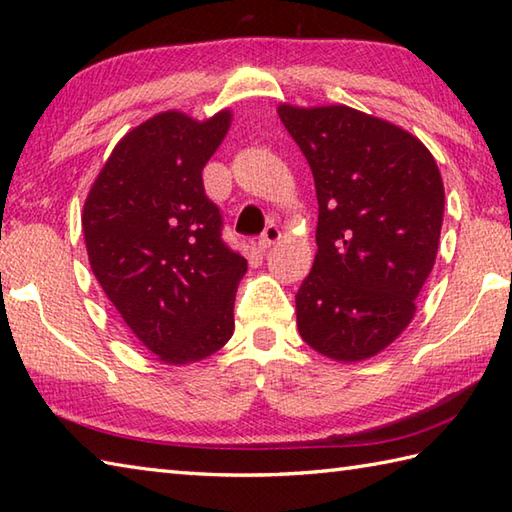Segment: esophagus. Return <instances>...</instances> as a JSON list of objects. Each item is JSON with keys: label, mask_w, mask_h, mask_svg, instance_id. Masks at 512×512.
I'll use <instances>...</instances> for the list:
<instances>
[{"label": "esophagus", "mask_w": 512, "mask_h": 512, "mask_svg": "<svg viewBox=\"0 0 512 512\" xmlns=\"http://www.w3.org/2000/svg\"><path fill=\"white\" fill-rule=\"evenodd\" d=\"M279 237H281V231L279 228L275 226V224H270V226H266V231L262 233V237H259V248L262 250H266V248H270L273 244H277L279 242Z\"/></svg>", "instance_id": "1"}]
</instances>
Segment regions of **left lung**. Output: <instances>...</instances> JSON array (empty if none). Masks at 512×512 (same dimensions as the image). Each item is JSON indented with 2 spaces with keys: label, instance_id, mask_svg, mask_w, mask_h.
Segmentation results:
<instances>
[{
  "label": "left lung",
  "instance_id": "1",
  "mask_svg": "<svg viewBox=\"0 0 512 512\" xmlns=\"http://www.w3.org/2000/svg\"><path fill=\"white\" fill-rule=\"evenodd\" d=\"M319 200L317 255L297 328L312 350L354 363L394 343L436 264L444 184L431 151L405 129L347 105H279Z\"/></svg>",
  "mask_w": 512,
  "mask_h": 512
}]
</instances>
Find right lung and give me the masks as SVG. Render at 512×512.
Listing matches in <instances>:
<instances>
[{"instance_id":"add662e5","label":"right lung","mask_w":512,"mask_h":512,"mask_svg":"<svg viewBox=\"0 0 512 512\" xmlns=\"http://www.w3.org/2000/svg\"><path fill=\"white\" fill-rule=\"evenodd\" d=\"M233 114L169 110L125 134L83 206L94 277L127 328L169 365L202 361L231 339L246 259L222 242L202 169Z\"/></svg>"}]
</instances>
